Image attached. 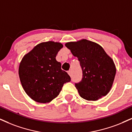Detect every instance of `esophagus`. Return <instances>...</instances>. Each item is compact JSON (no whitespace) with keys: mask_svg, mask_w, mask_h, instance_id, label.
Listing matches in <instances>:
<instances>
[{"mask_svg":"<svg viewBox=\"0 0 132 132\" xmlns=\"http://www.w3.org/2000/svg\"><path fill=\"white\" fill-rule=\"evenodd\" d=\"M68 74H69L70 76H71V77L72 76V71H69L68 72Z\"/></svg>","mask_w":132,"mask_h":132,"instance_id":"esophagus-1","label":"esophagus"}]
</instances>
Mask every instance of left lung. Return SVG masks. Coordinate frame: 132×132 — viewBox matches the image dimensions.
I'll return each mask as SVG.
<instances>
[{
  "instance_id": "left-lung-1",
  "label": "left lung",
  "mask_w": 132,
  "mask_h": 132,
  "mask_svg": "<svg viewBox=\"0 0 132 132\" xmlns=\"http://www.w3.org/2000/svg\"><path fill=\"white\" fill-rule=\"evenodd\" d=\"M65 46L80 61L83 77L76 83L80 96L87 101H97L112 87L116 69L113 59L97 43L83 39Z\"/></svg>"
}]
</instances>
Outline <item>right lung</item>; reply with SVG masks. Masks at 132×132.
Returning a JSON list of instances; mask_svg holds the SVG:
<instances>
[{"label": "right lung", "mask_w": 132, "mask_h": 132, "mask_svg": "<svg viewBox=\"0 0 132 132\" xmlns=\"http://www.w3.org/2000/svg\"><path fill=\"white\" fill-rule=\"evenodd\" d=\"M63 47L60 43H41L25 55L20 63L19 76L25 92L33 101L50 102L60 93L64 83L71 81L56 60Z\"/></svg>", "instance_id": "obj_1"}]
</instances>
